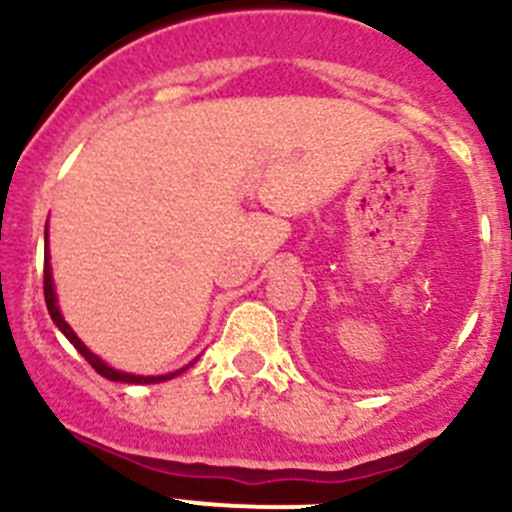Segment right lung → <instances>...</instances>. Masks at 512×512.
<instances>
[{"instance_id": "obj_1", "label": "right lung", "mask_w": 512, "mask_h": 512, "mask_svg": "<svg viewBox=\"0 0 512 512\" xmlns=\"http://www.w3.org/2000/svg\"><path fill=\"white\" fill-rule=\"evenodd\" d=\"M46 235H49V232L44 230V242H46V250H44V299H46V309H49V314H51V319H54L56 327H59L61 332H64V337L69 339V342L74 344L76 349H79V354L84 356V359L89 361L91 366H94V369L98 371V374L106 376V379H111V381H123V384H160V381L173 379V376L183 374V371L188 369V366H183V369L170 371V374H160V376H138V374H126V371H118V369H113V366H108L106 361L101 359V356H96L94 352H91V349L86 347V344L81 342L79 337H76L74 329L69 327V322H66V319L61 317V312H59V304H56V292H54V277H51L49 240H46Z\"/></svg>"}]
</instances>
